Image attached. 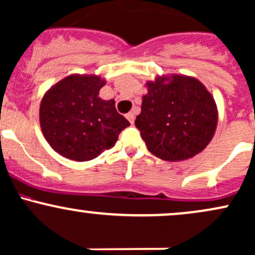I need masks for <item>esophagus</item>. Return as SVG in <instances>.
<instances>
[{
  "mask_svg": "<svg viewBox=\"0 0 255 255\" xmlns=\"http://www.w3.org/2000/svg\"><path fill=\"white\" fill-rule=\"evenodd\" d=\"M126 117H127L128 121L130 122V125H133L134 120H135V115H134V113H132V111H130V113H128L127 115H126Z\"/></svg>",
  "mask_w": 255,
  "mask_h": 255,
  "instance_id": "1",
  "label": "esophagus"
}]
</instances>
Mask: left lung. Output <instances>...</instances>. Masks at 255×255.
Returning <instances> with one entry per match:
<instances>
[{
  "label": "left lung",
  "instance_id": "1",
  "mask_svg": "<svg viewBox=\"0 0 255 255\" xmlns=\"http://www.w3.org/2000/svg\"><path fill=\"white\" fill-rule=\"evenodd\" d=\"M135 127L147 150L169 162L185 161L206 149L218 125L214 98L197 78L162 75L147 81Z\"/></svg>",
  "mask_w": 255,
  "mask_h": 255
}]
</instances>
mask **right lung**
Segmentation results:
<instances>
[{
	"instance_id": "obj_1",
	"label": "right lung",
	"mask_w": 255,
	"mask_h": 255,
	"mask_svg": "<svg viewBox=\"0 0 255 255\" xmlns=\"http://www.w3.org/2000/svg\"><path fill=\"white\" fill-rule=\"evenodd\" d=\"M105 78L72 74L44 93L40 125L52 149L72 161H89L111 149L129 122L117 113L115 100H103Z\"/></svg>"
}]
</instances>
